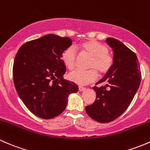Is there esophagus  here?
<instances>
[{
	"instance_id": "esophagus-1",
	"label": "esophagus",
	"mask_w": 150,
	"mask_h": 150,
	"mask_svg": "<svg viewBox=\"0 0 150 150\" xmlns=\"http://www.w3.org/2000/svg\"><path fill=\"white\" fill-rule=\"evenodd\" d=\"M79 92H83V91L85 90V88H84L83 86H79Z\"/></svg>"
}]
</instances>
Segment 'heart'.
<instances>
[{
    "instance_id": "b5f03b06",
    "label": "heart",
    "mask_w": 150,
    "mask_h": 150,
    "mask_svg": "<svg viewBox=\"0 0 150 150\" xmlns=\"http://www.w3.org/2000/svg\"><path fill=\"white\" fill-rule=\"evenodd\" d=\"M77 48L82 54L91 57L89 69L90 70H75L69 75V79L81 86L95 81L100 76L107 74L113 64L112 57L108 53V48L106 45L98 41L89 40L80 43ZM62 61L69 70H73L76 65V52L73 47H69L63 52Z\"/></svg>"
}]
</instances>
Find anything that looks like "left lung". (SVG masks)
I'll return each instance as SVG.
<instances>
[{
    "label": "left lung",
    "instance_id": "8db88e82",
    "mask_svg": "<svg viewBox=\"0 0 150 150\" xmlns=\"http://www.w3.org/2000/svg\"><path fill=\"white\" fill-rule=\"evenodd\" d=\"M106 43L113 53V64L110 71L94 87L96 100L85 107L87 115L100 123L116 119L128 108L141 82V71L138 58L129 47L116 39L108 38Z\"/></svg>",
    "mask_w": 150,
    "mask_h": 150
}]
</instances>
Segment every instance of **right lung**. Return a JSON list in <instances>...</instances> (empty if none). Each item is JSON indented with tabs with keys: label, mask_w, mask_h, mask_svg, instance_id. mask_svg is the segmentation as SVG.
<instances>
[{
	"label": "right lung",
	"mask_w": 150,
	"mask_h": 150,
	"mask_svg": "<svg viewBox=\"0 0 150 150\" xmlns=\"http://www.w3.org/2000/svg\"><path fill=\"white\" fill-rule=\"evenodd\" d=\"M72 42L69 38L49 34L24 43L15 57L16 92L26 107L43 119L62 113L70 94L79 90L75 83L64 79L66 68L61 55Z\"/></svg>",
	"instance_id": "obj_1"
}]
</instances>
